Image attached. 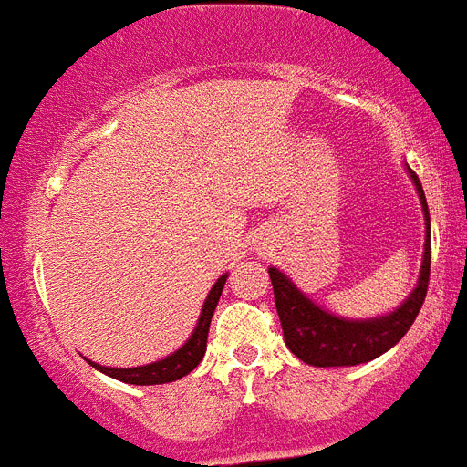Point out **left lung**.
Masks as SVG:
<instances>
[{
    "label": "left lung",
    "mask_w": 467,
    "mask_h": 467,
    "mask_svg": "<svg viewBox=\"0 0 467 467\" xmlns=\"http://www.w3.org/2000/svg\"><path fill=\"white\" fill-rule=\"evenodd\" d=\"M411 180H414L416 192L423 203V213H426L428 238L419 285L395 313L386 317H374V320H344V317L317 308L278 269H269L285 344L306 365L353 367L374 360L388 348H393L419 316L420 306L426 301L428 280H431V213H428L426 193H423L416 172H411Z\"/></svg>",
    "instance_id": "1"
}]
</instances>
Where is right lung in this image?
<instances>
[{
	"mask_svg": "<svg viewBox=\"0 0 467 467\" xmlns=\"http://www.w3.org/2000/svg\"><path fill=\"white\" fill-rule=\"evenodd\" d=\"M226 275H222L217 283L213 285L208 299L203 304V311H201V317H198V325L193 329L192 339L182 346V348L168 356L166 360L151 362V365L133 367V369H117V367H102V365H90L95 369H100L107 377H114L123 383H135V386H154V383H171L177 381V379L187 377L192 369H196V365L203 360L205 356V346H208V329L210 320H213V313L217 308V301H220L222 290H224Z\"/></svg>",
	"mask_w": 467,
	"mask_h": 467,
	"instance_id": "1",
	"label": "right lung"
}]
</instances>
